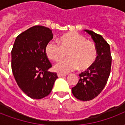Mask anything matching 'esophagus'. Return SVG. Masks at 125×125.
I'll use <instances>...</instances> for the list:
<instances>
[{
	"instance_id": "obj_1",
	"label": "esophagus",
	"mask_w": 125,
	"mask_h": 125,
	"mask_svg": "<svg viewBox=\"0 0 125 125\" xmlns=\"http://www.w3.org/2000/svg\"><path fill=\"white\" fill-rule=\"evenodd\" d=\"M58 77H63V76H66V74H62V73H58Z\"/></svg>"
}]
</instances>
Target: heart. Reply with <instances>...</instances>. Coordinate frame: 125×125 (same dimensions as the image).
I'll use <instances>...</instances> for the list:
<instances>
[{
  "label": "heart",
  "instance_id": "obj_1",
  "mask_svg": "<svg viewBox=\"0 0 125 125\" xmlns=\"http://www.w3.org/2000/svg\"><path fill=\"white\" fill-rule=\"evenodd\" d=\"M46 54L49 58L59 61L68 53L69 58L60 61L55 65L57 72H70L79 67L80 70L89 68L97 58V48L91 41L86 40L83 36L71 32L60 38V43L50 42L46 46Z\"/></svg>",
  "mask_w": 125,
  "mask_h": 125
}]
</instances>
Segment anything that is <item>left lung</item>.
<instances>
[{
    "label": "left lung",
    "mask_w": 125,
    "mask_h": 125,
    "mask_svg": "<svg viewBox=\"0 0 125 125\" xmlns=\"http://www.w3.org/2000/svg\"><path fill=\"white\" fill-rule=\"evenodd\" d=\"M91 36L97 48V56L95 62L87 70L79 74L80 79L72 93L76 99L82 101L92 100L99 95L106 84L112 65L110 45L103 36L91 30H84Z\"/></svg>",
    "instance_id": "1"
}]
</instances>
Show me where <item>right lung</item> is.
Wrapping results in <instances>:
<instances>
[{
    "label": "right lung",
    "instance_id": "right-lung-1",
    "mask_svg": "<svg viewBox=\"0 0 125 125\" xmlns=\"http://www.w3.org/2000/svg\"><path fill=\"white\" fill-rule=\"evenodd\" d=\"M53 38L52 30L34 26L22 32L15 39L11 50V69L20 89L30 98L43 99L49 95L56 73L46 54V46Z\"/></svg>",
    "mask_w": 125,
    "mask_h": 125
}]
</instances>
